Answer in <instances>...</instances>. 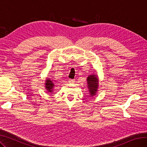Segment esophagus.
I'll list each match as a JSON object with an SVG mask.
<instances>
[{
	"mask_svg": "<svg viewBox=\"0 0 147 147\" xmlns=\"http://www.w3.org/2000/svg\"><path fill=\"white\" fill-rule=\"evenodd\" d=\"M69 82H70V83H74L75 80H74V79H69Z\"/></svg>",
	"mask_w": 147,
	"mask_h": 147,
	"instance_id": "esophagus-1",
	"label": "esophagus"
}]
</instances>
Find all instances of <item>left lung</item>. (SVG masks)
Wrapping results in <instances>:
<instances>
[{
  "mask_svg": "<svg viewBox=\"0 0 147 147\" xmlns=\"http://www.w3.org/2000/svg\"><path fill=\"white\" fill-rule=\"evenodd\" d=\"M87 82L89 92L91 96H94L97 91L98 80L96 75L90 76L87 77Z\"/></svg>",
  "mask_w": 147,
  "mask_h": 147,
  "instance_id": "obj_1",
  "label": "left lung"
}]
</instances>
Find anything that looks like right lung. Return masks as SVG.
Here are the masks:
<instances>
[{
  "label": "right lung",
  "mask_w": 147,
  "mask_h": 147,
  "mask_svg": "<svg viewBox=\"0 0 147 147\" xmlns=\"http://www.w3.org/2000/svg\"><path fill=\"white\" fill-rule=\"evenodd\" d=\"M45 87L49 92H53V88L54 87V84H53L52 80H51V79H47L46 84H45Z\"/></svg>",
  "instance_id": "right-lung-1"
}]
</instances>
